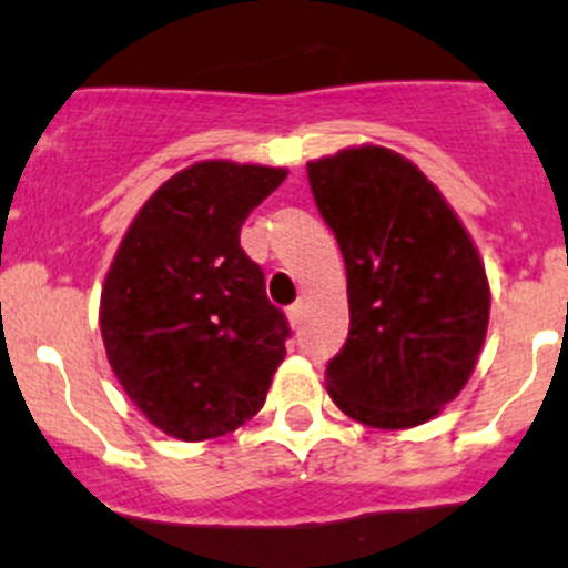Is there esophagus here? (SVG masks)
I'll list each match as a JSON object with an SVG mask.
<instances>
[{
	"instance_id": "esophagus-1",
	"label": "esophagus",
	"mask_w": 568,
	"mask_h": 568,
	"mask_svg": "<svg viewBox=\"0 0 568 568\" xmlns=\"http://www.w3.org/2000/svg\"><path fill=\"white\" fill-rule=\"evenodd\" d=\"M288 324L294 326V329H300V324H302V302H296V304H291L288 307Z\"/></svg>"
}]
</instances>
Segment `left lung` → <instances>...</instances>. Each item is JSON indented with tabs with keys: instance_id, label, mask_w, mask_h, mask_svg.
Returning <instances> with one entry per match:
<instances>
[{
	"instance_id": "left-lung-1",
	"label": "left lung",
	"mask_w": 568,
	"mask_h": 568,
	"mask_svg": "<svg viewBox=\"0 0 568 568\" xmlns=\"http://www.w3.org/2000/svg\"><path fill=\"white\" fill-rule=\"evenodd\" d=\"M348 274L351 332L326 389L378 429L425 425L463 392L485 345L489 285L474 239L403 154L354 146L307 163Z\"/></svg>"
}]
</instances>
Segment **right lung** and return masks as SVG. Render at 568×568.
Wrapping results in <instances>:
<instances>
[{"mask_svg":"<svg viewBox=\"0 0 568 568\" xmlns=\"http://www.w3.org/2000/svg\"><path fill=\"white\" fill-rule=\"evenodd\" d=\"M285 169L204 160L160 184L119 244L100 332L135 408L179 440L234 433L264 405L288 321L239 244Z\"/></svg>","mask_w":568,"mask_h":568,"instance_id":"right-lung-1","label":"right lung"}]
</instances>
